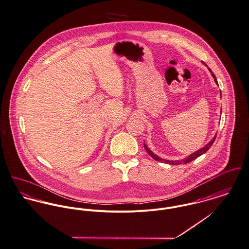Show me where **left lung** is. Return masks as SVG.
<instances>
[{
	"label": "left lung",
	"instance_id": "1",
	"mask_svg": "<svg viewBox=\"0 0 249 249\" xmlns=\"http://www.w3.org/2000/svg\"><path fill=\"white\" fill-rule=\"evenodd\" d=\"M206 66V65H205ZM209 69V71H210V73H211V75H212V77L214 78V81H215V83L218 85V81H217V79H216V77H215V75H214V73L211 71V69L210 68H208ZM221 97H222V95H221ZM217 135V134H216ZM216 135L214 136V138L208 142V143H206L205 145H204L203 148H201V149H199V150H197V151H195V152H193L192 154H190L189 156H187L186 158L181 159V160H165V159H161L160 158L159 156H157L156 154H154L146 145H145V143H143V146H144V148H145V150H146V152L152 157V158L154 159V160H158V161H160V162H164V163H168V164H174V165H178V164H180V163H188V162H190V161H192L193 160H195V159L198 158V157H200L201 155H203L204 154L206 151H208V149L211 147V145L213 144V142H214V141H215V139H216Z\"/></svg>",
	"mask_w": 249,
	"mask_h": 249
}]
</instances>
